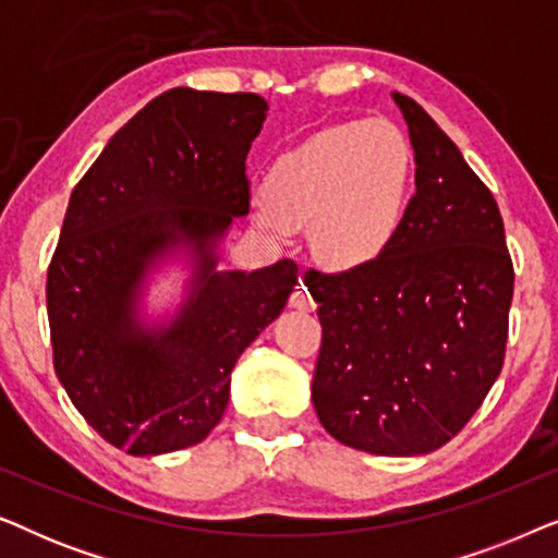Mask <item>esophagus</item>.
<instances>
[{
  "instance_id": "obj_1",
  "label": "esophagus",
  "mask_w": 558,
  "mask_h": 558,
  "mask_svg": "<svg viewBox=\"0 0 558 558\" xmlns=\"http://www.w3.org/2000/svg\"><path fill=\"white\" fill-rule=\"evenodd\" d=\"M289 304H292L294 310H300V312H312L317 307L315 304V296H312V292L307 289V284H300L292 292V300H289Z\"/></svg>"
}]
</instances>
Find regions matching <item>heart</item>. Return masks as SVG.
Segmentation results:
<instances>
[{"label":"heart","instance_id":"b5f03b06","mask_svg":"<svg viewBox=\"0 0 558 558\" xmlns=\"http://www.w3.org/2000/svg\"><path fill=\"white\" fill-rule=\"evenodd\" d=\"M414 155L386 121H345L312 134L271 165L254 220L281 233L310 223L319 262L353 269L391 246L407 216Z\"/></svg>","mask_w":558,"mask_h":558}]
</instances>
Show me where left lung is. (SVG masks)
I'll use <instances>...</instances> for the list:
<instances>
[{
    "instance_id": "obj_1",
    "label": "left lung",
    "mask_w": 558,
    "mask_h": 558,
    "mask_svg": "<svg viewBox=\"0 0 558 558\" xmlns=\"http://www.w3.org/2000/svg\"><path fill=\"white\" fill-rule=\"evenodd\" d=\"M414 185L384 254L304 284L323 325L312 403L340 445L414 457L447 445L500 376L513 262L498 203L414 98Z\"/></svg>"
}]
</instances>
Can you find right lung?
<instances>
[{
    "label": "right lung",
    "mask_w": 558,
    "mask_h": 558,
    "mask_svg": "<svg viewBox=\"0 0 558 558\" xmlns=\"http://www.w3.org/2000/svg\"><path fill=\"white\" fill-rule=\"evenodd\" d=\"M269 104L172 88L111 136L75 185L48 269L52 363L81 416L129 454L193 447L228 407L243 350L281 315L296 264L223 271L248 213L246 155ZM191 269L172 313L143 310L165 263Z\"/></svg>",
    "instance_id": "add662e5"
}]
</instances>
